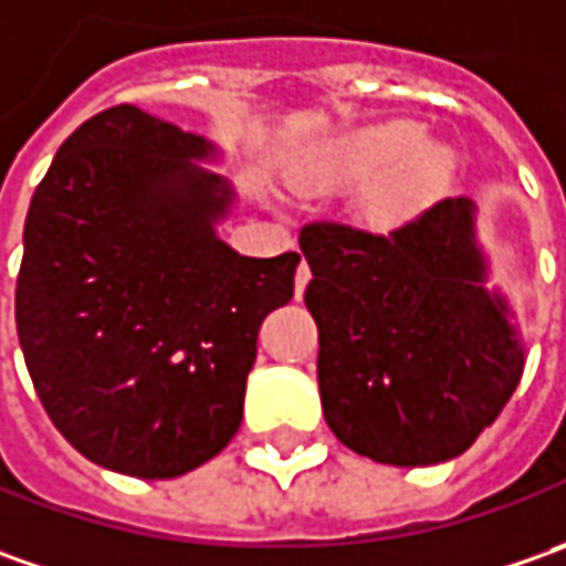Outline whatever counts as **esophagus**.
<instances>
[{
  "label": "esophagus",
  "mask_w": 566,
  "mask_h": 566,
  "mask_svg": "<svg viewBox=\"0 0 566 566\" xmlns=\"http://www.w3.org/2000/svg\"><path fill=\"white\" fill-rule=\"evenodd\" d=\"M310 279H313V272H310V265H306V260H303V263L297 265V275H294V297H297V301L303 297V291H306Z\"/></svg>",
  "instance_id": "esophagus-1"
}]
</instances>
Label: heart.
Listing matches in <instances>:
<instances>
[{
    "mask_svg": "<svg viewBox=\"0 0 566 566\" xmlns=\"http://www.w3.org/2000/svg\"><path fill=\"white\" fill-rule=\"evenodd\" d=\"M448 156L426 147V130L413 122H388L354 134L328 149L319 171L332 181H376L369 212L381 222H398L429 203L448 178Z\"/></svg>",
    "mask_w": 566,
    "mask_h": 566,
    "instance_id": "1",
    "label": "heart"
}]
</instances>
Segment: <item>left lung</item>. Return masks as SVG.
Here are the masks:
<instances>
[{"label":"left lung","instance_id":"left-lung-1","mask_svg":"<svg viewBox=\"0 0 566 566\" xmlns=\"http://www.w3.org/2000/svg\"><path fill=\"white\" fill-rule=\"evenodd\" d=\"M301 250L328 429L395 467L463 454L523 376L507 306L482 287L470 200H441L391 231L313 219Z\"/></svg>","mask_w":566,"mask_h":566}]
</instances>
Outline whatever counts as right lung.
<instances>
[{
	"instance_id": "1",
	"label": "right lung",
	"mask_w": 566,
	"mask_h": 566,
	"mask_svg": "<svg viewBox=\"0 0 566 566\" xmlns=\"http://www.w3.org/2000/svg\"><path fill=\"white\" fill-rule=\"evenodd\" d=\"M209 147L137 106L87 118L33 190L14 322L36 398L93 463L175 479L244 417L263 319L294 297L301 253L241 256L212 231Z\"/></svg>"
}]
</instances>
